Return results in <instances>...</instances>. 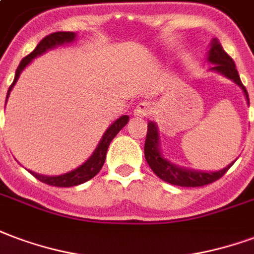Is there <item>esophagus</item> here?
I'll use <instances>...</instances> for the list:
<instances>
[{
    "instance_id": "obj_1",
    "label": "esophagus",
    "mask_w": 254,
    "mask_h": 254,
    "mask_svg": "<svg viewBox=\"0 0 254 254\" xmlns=\"http://www.w3.org/2000/svg\"><path fill=\"white\" fill-rule=\"evenodd\" d=\"M152 113V106L151 103L148 102H140L137 105L134 110H133V114H134V117H146V116H149Z\"/></svg>"
}]
</instances>
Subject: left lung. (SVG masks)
Here are the masks:
<instances>
[{"instance_id": "obj_1", "label": "left lung", "mask_w": 254, "mask_h": 254, "mask_svg": "<svg viewBox=\"0 0 254 254\" xmlns=\"http://www.w3.org/2000/svg\"><path fill=\"white\" fill-rule=\"evenodd\" d=\"M208 60L214 63V67L211 69L218 71L226 78L232 79L244 90V93L247 95L248 103H249V95L245 89V86L242 84L240 75L234 64V60L227 55L225 50L221 46V43L218 39H214L211 43V48L208 52ZM144 153H145V160L161 180H164L171 185L180 186V187H200L213 183L215 180L221 179L223 175L226 174L227 170L234 164L227 165L226 168L218 171V172H200V171H191L186 168H179L168 160H165L159 151V134H157V127L153 122L148 124V132H146L145 146H144Z\"/></svg>"}]
</instances>
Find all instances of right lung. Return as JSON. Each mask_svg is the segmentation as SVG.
Segmentation results:
<instances>
[{
	"mask_svg": "<svg viewBox=\"0 0 254 254\" xmlns=\"http://www.w3.org/2000/svg\"><path fill=\"white\" fill-rule=\"evenodd\" d=\"M74 39V32H54V33H51V35L44 37V39L37 44L36 48L32 51L29 55L25 56V58L21 60V63L18 64V67H17L16 69L14 80H13V83L10 84V87L7 90L6 98L9 97V93H10V90L13 89V86H14V83H16L17 79H18L21 71L31 63L32 59H35L36 56L41 55L43 52H46V51L50 50V48H54V47L56 46H62V44H64V43H69V41H72ZM127 121H129V117H127V116H122V117L118 118L117 121L114 122L113 125H110L108 130L103 134L102 140L99 142V145L97 146V149H95V152L93 153V156H91L84 164L78 167L76 170L71 171V172H67V174L64 175H59V176H44V175L35 174V172H32V171H29V172H31L36 179L43 182V183H46V185L50 186H55V187H71V186L82 185L84 182L93 179L94 176L101 171L103 163L106 160V152H108V148L109 145H110V142H112V140L114 137L117 136V133L121 130L122 127L127 125Z\"/></svg>",
	"mask_w": 254,
	"mask_h": 254,
	"instance_id": "add662e5",
	"label": "right lung"
}]
</instances>
